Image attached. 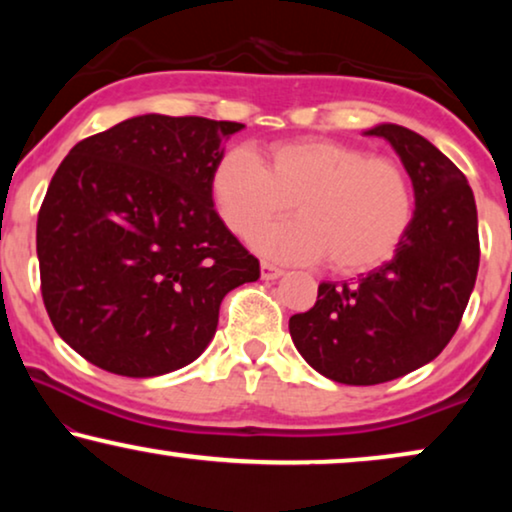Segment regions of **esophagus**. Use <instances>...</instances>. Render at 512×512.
<instances>
[{"mask_svg":"<svg viewBox=\"0 0 512 512\" xmlns=\"http://www.w3.org/2000/svg\"><path fill=\"white\" fill-rule=\"evenodd\" d=\"M282 275H284V270L277 268V265H272L268 261L261 263V277L268 279V282H270V279H279Z\"/></svg>","mask_w":512,"mask_h":512,"instance_id":"obj_1","label":"esophagus"}]
</instances>
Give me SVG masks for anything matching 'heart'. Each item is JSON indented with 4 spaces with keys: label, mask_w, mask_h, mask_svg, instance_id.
Returning a JSON list of instances; mask_svg holds the SVG:
<instances>
[{
    "label": "heart",
    "mask_w": 512,
    "mask_h": 512,
    "mask_svg": "<svg viewBox=\"0 0 512 512\" xmlns=\"http://www.w3.org/2000/svg\"><path fill=\"white\" fill-rule=\"evenodd\" d=\"M209 193L230 233L249 237L293 204L300 220L254 235V249L277 261L328 256L342 275L389 261L412 221V191L394 160L338 139H293L258 160L235 149L214 165Z\"/></svg>",
    "instance_id": "obj_1"
}]
</instances>
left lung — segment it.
Instances as JSON below:
<instances>
[{"label": "left lung", "instance_id": "1", "mask_svg": "<svg viewBox=\"0 0 512 512\" xmlns=\"http://www.w3.org/2000/svg\"><path fill=\"white\" fill-rule=\"evenodd\" d=\"M384 137L415 191V212L391 261L354 282L319 284L312 310L289 319L300 356L328 380L382 384L426 366L457 333L480 263L478 209L457 165L396 123Z\"/></svg>", "mask_w": 512, "mask_h": 512}]
</instances>
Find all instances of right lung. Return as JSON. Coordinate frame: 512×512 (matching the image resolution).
<instances>
[{"instance_id":"obj_1","label":"right lung","mask_w":512,"mask_h":512,"mask_svg":"<svg viewBox=\"0 0 512 512\" xmlns=\"http://www.w3.org/2000/svg\"><path fill=\"white\" fill-rule=\"evenodd\" d=\"M242 123L144 114L83 139L37 219L41 296L76 354L123 377L193 363L228 291L261 277L209 179Z\"/></svg>"}]
</instances>
